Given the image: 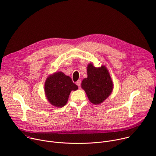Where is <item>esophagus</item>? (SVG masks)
Returning <instances> with one entry per match:
<instances>
[{
	"label": "esophagus",
	"mask_w": 156,
	"mask_h": 156,
	"mask_svg": "<svg viewBox=\"0 0 156 156\" xmlns=\"http://www.w3.org/2000/svg\"><path fill=\"white\" fill-rule=\"evenodd\" d=\"M76 84H77V85H78V87H80V86H81V81H80V80L77 81V82H76Z\"/></svg>",
	"instance_id": "34e87169"
}]
</instances>
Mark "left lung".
Wrapping results in <instances>:
<instances>
[{"label": "left lung", "mask_w": 156, "mask_h": 156, "mask_svg": "<svg viewBox=\"0 0 156 156\" xmlns=\"http://www.w3.org/2000/svg\"><path fill=\"white\" fill-rule=\"evenodd\" d=\"M87 74L88 77L81 83V88L93 104H100L112 90V81L108 71L105 66L96 68L90 63L88 66Z\"/></svg>", "instance_id": "left-lung-1"}]
</instances>
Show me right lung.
I'll use <instances>...</instances> for the list:
<instances>
[{
	"mask_svg": "<svg viewBox=\"0 0 156 156\" xmlns=\"http://www.w3.org/2000/svg\"><path fill=\"white\" fill-rule=\"evenodd\" d=\"M78 86L72 78L62 72L55 73L47 79L45 92L48 101L54 106L62 108L68 100L70 92L76 90Z\"/></svg>",
	"mask_w": 156,
	"mask_h": 156,
	"instance_id": "obj_1",
	"label": "right lung"
}]
</instances>
